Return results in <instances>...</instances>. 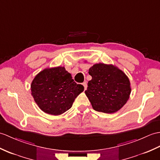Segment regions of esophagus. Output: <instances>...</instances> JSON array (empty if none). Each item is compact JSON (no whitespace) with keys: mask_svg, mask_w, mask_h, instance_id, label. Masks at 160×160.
I'll return each instance as SVG.
<instances>
[{"mask_svg":"<svg viewBox=\"0 0 160 160\" xmlns=\"http://www.w3.org/2000/svg\"><path fill=\"white\" fill-rule=\"evenodd\" d=\"M82 85L84 86V90H86L87 88V82L86 81L82 83Z\"/></svg>","mask_w":160,"mask_h":160,"instance_id":"obj_1","label":"esophagus"}]
</instances>
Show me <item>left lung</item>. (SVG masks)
I'll return each mask as SVG.
<instances>
[{
    "label": "left lung",
    "mask_w": 160,
    "mask_h": 160,
    "mask_svg": "<svg viewBox=\"0 0 160 160\" xmlns=\"http://www.w3.org/2000/svg\"><path fill=\"white\" fill-rule=\"evenodd\" d=\"M88 73L92 79L88 81L85 94L95 110L114 113L125 104L131 87L123 72L113 65L98 63L89 69Z\"/></svg>",
    "instance_id": "8db88e82"
}]
</instances>
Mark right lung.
<instances>
[{
    "label": "right lung",
    "instance_id": "add662e5",
    "mask_svg": "<svg viewBox=\"0 0 160 160\" xmlns=\"http://www.w3.org/2000/svg\"><path fill=\"white\" fill-rule=\"evenodd\" d=\"M31 95L39 108L52 115H60L70 109L77 96L84 91L64 67L40 72L31 85Z\"/></svg>",
    "mask_w": 160,
    "mask_h": 160
}]
</instances>
